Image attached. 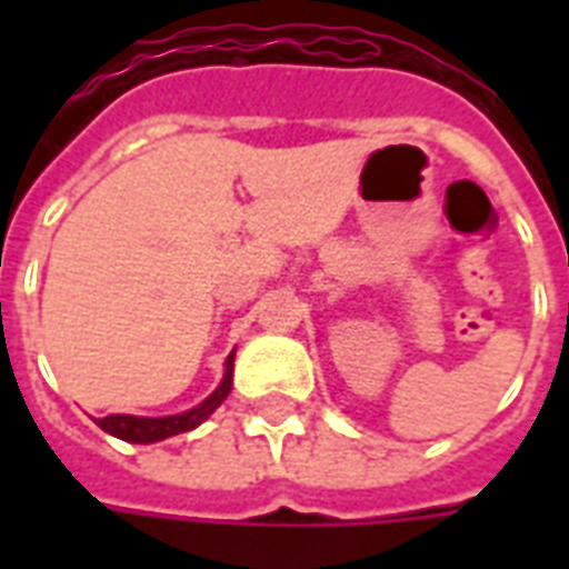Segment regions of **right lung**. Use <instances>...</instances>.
<instances>
[{
	"instance_id": "right-lung-1",
	"label": "right lung",
	"mask_w": 569,
	"mask_h": 569,
	"mask_svg": "<svg viewBox=\"0 0 569 569\" xmlns=\"http://www.w3.org/2000/svg\"><path fill=\"white\" fill-rule=\"evenodd\" d=\"M232 357H227V372H223V380L218 383L212 396L206 398L203 405L191 407L180 416H159V419H150V416H127V413H111L106 419H97L102 431L118 437V440L127 442H159L168 440L173 433H186L191 428H197L200 422H206L209 416L214 413V407L221 405L223 398L230 396L232 389Z\"/></svg>"
}]
</instances>
